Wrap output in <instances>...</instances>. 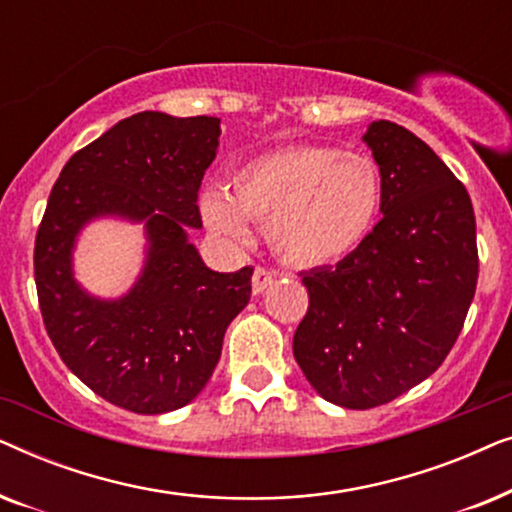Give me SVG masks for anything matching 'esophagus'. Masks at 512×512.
I'll use <instances>...</instances> for the list:
<instances>
[{
	"mask_svg": "<svg viewBox=\"0 0 512 512\" xmlns=\"http://www.w3.org/2000/svg\"><path fill=\"white\" fill-rule=\"evenodd\" d=\"M272 282H275V275H272L270 270L256 268L254 270V277H251V291H254L256 296H258V293H263Z\"/></svg>",
	"mask_w": 512,
	"mask_h": 512,
	"instance_id": "34e87169",
	"label": "esophagus"
}]
</instances>
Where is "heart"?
Segmentation results:
<instances>
[{"label":"heart","instance_id":"heart-1","mask_svg":"<svg viewBox=\"0 0 512 512\" xmlns=\"http://www.w3.org/2000/svg\"><path fill=\"white\" fill-rule=\"evenodd\" d=\"M384 179L366 153L326 144H293L249 158L209 188L200 212L212 233L249 240V223L265 221L270 249L296 268H321L359 251L380 221Z\"/></svg>","mask_w":512,"mask_h":512}]
</instances>
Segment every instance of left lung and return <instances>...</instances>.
Wrapping results in <instances>:
<instances>
[{
	"label": "left lung",
	"instance_id": "left-lung-1",
	"mask_svg": "<svg viewBox=\"0 0 512 512\" xmlns=\"http://www.w3.org/2000/svg\"><path fill=\"white\" fill-rule=\"evenodd\" d=\"M363 142L382 170V221L356 254L305 272L310 307L293 335L312 389L349 410L394 401L436 373L478 284L464 184L403 125L373 121Z\"/></svg>",
	"mask_w": 512,
	"mask_h": 512
}]
</instances>
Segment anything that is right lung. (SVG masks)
Returning <instances> with one entry per match:
<instances>
[{
	"label": "right lung",
	"mask_w": 512,
	"mask_h": 512,
	"mask_svg": "<svg viewBox=\"0 0 512 512\" xmlns=\"http://www.w3.org/2000/svg\"><path fill=\"white\" fill-rule=\"evenodd\" d=\"M219 137L214 116L123 118L67 160L41 219L34 282L48 338L86 387L137 415L191 403L249 303L254 268H207L188 237L202 228L198 191ZM102 218L145 230L143 270L116 299L90 294L73 270L80 233Z\"/></svg>",
	"instance_id": "right-lung-1"
}]
</instances>
